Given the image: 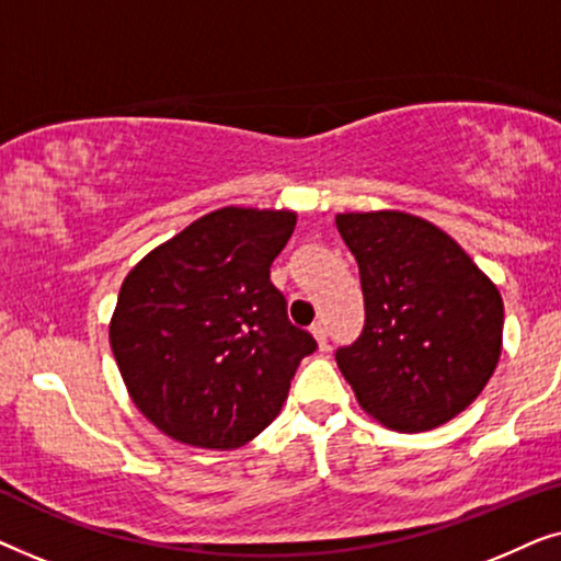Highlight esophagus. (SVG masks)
I'll return each instance as SVG.
<instances>
[{"label": "esophagus", "mask_w": 561, "mask_h": 561, "mask_svg": "<svg viewBox=\"0 0 561 561\" xmlns=\"http://www.w3.org/2000/svg\"><path fill=\"white\" fill-rule=\"evenodd\" d=\"M311 332H313V336H317L319 350H329V334H327V324H324V321H313Z\"/></svg>", "instance_id": "1"}]
</instances>
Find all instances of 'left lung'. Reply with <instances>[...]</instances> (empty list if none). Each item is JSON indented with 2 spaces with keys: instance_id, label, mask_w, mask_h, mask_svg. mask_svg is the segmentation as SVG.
<instances>
[{
  "instance_id": "obj_1",
  "label": "left lung",
  "mask_w": 561,
  "mask_h": 561,
  "mask_svg": "<svg viewBox=\"0 0 561 561\" xmlns=\"http://www.w3.org/2000/svg\"><path fill=\"white\" fill-rule=\"evenodd\" d=\"M359 267L365 324L336 350L363 409L401 434L465 411L501 357L503 301L472 257L432 221L403 211L340 214Z\"/></svg>"
}]
</instances>
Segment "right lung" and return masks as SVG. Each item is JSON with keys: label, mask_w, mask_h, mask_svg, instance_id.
Returning <instances> with one entry per match:
<instances>
[{"label": "right lung", "mask_w": 561, "mask_h": 561, "mask_svg": "<svg viewBox=\"0 0 561 561\" xmlns=\"http://www.w3.org/2000/svg\"><path fill=\"white\" fill-rule=\"evenodd\" d=\"M294 211L227 209L196 219L122 283L110 342L145 419L175 442L234 449L278 416L317 340L290 324L271 265Z\"/></svg>", "instance_id": "add662e5"}]
</instances>
